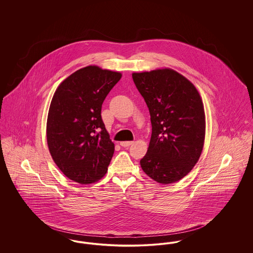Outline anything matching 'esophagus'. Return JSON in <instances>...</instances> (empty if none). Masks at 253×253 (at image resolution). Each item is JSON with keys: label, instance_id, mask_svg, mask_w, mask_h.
Wrapping results in <instances>:
<instances>
[{"label": "esophagus", "instance_id": "1", "mask_svg": "<svg viewBox=\"0 0 253 253\" xmlns=\"http://www.w3.org/2000/svg\"><path fill=\"white\" fill-rule=\"evenodd\" d=\"M132 144V141H122L121 142V145L122 147H129L130 145Z\"/></svg>", "mask_w": 253, "mask_h": 253}]
</instances>
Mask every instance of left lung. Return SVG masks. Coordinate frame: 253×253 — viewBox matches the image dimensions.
<instances>
[{"label": "left lung", "mask_w": 253, "mask_h": 253, "mask_svg": "<svg viewBox=\"0 0 253 253\" xmlns=\"http://www.w3.org/2000/svg\"><path fill=\"white\" fill-rule=\"evenodd\" d=\"M149 108L152 136L140 166L152 179L170 184L186 176L204 146L203 102L194 85L172 69L132 73Z\"/></svg>", "instance_id": "8db88e82"}]
</instances>
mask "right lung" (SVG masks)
<instances>
[{
    "label": "right lung",
    "instance_id": "add662e5",
    "mask_svg": "<svg viewBox=\"0 0 253 253\" xmlns=\"http://www.w3.org/2000/svg\"><path fill=\"white\" fill-rule=\"evenodd\" d=\"M120 72L90 65L65 79L49 108V152L69 179L91 184L103 177L115 152L101 119V106Z\"/></svg>",
    "mask_w": 253,
    "mask_h": 253
}]
</instances>
